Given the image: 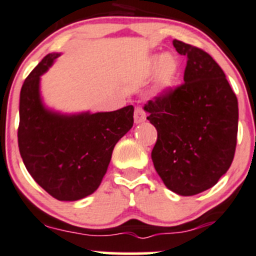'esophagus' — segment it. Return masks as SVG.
I'll list each match as a JSON object with an SVG mask.
<instances>
[{"label": "esophagus", "mask_w": 256, "mask_h": 256, "mask_svg": "<svg viewBox=\"0 0 256 256\" xmlns=\"http://www.w3.org/2000/svg\"><path fill=\"white\" fill-rule=\"evenodd\" d=\"M134 118H135V122L136 124H141L146 120V112L142 108L138 106L135 109V114H134Z\"/></svg>", "instance_id": "34e87169"}]
</instances>
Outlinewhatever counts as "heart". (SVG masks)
<instances>
[{
  "instance_id": "b5f03b06",
  "label": "heart",
  "mask_w": 256,
  "mask_h": 256,
  "mask_svg": "<svg viewBox=\"0 0 256 256\" xmlns=\"http://www.w3.org/2000/svg\"><path fill=\"white\" fill-rule=\"evenodd\" d=\"M154 66H158V88L160 90H168L176 82L178 76V63L171 54L154 56L152 59Z\"/></svg>"
}]
</instances>
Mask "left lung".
<instances>
[{
	"label": "left lung",
	"mask_w": 256,
	"mask_h": 256,
	"mask_svg": "<svg viewBox=\"0 0 256 256\" xmlns=\"http://www.w3.org/2000/svg\"><path fill=\"white\" fill-rule=\"evenodd\" d=\"M187 56L184 82L144 105L156 128L152 161L164 186L180 196L213 187L233 162L238 99L226 74L203 49L174 40Z\"/></svg>",
	"instance_id": "8db88e82"
}]
</instances>
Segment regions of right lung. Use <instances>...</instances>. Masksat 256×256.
I'll list each match as a JSON object with an SVG mask.
<instances>
[{
    "label": "right lung",
    "instance_id": "1",
    "mask_svg": "<svg viewBox=\"0 0 256 256\" xmlns=\"http://www.w3.org/2000/svg\"><path fill=\"white\" fill-rule=\"evenodd\" d=\"M59 56H46L23 82L18 147L27 171L46 192L58 200H78L102 183L116 142L132 128L134 106L78 115L46 109L40 76Z\"/></svg>",
    "mask_w": 256,
    "mask_h": 256
}]
</instances>
